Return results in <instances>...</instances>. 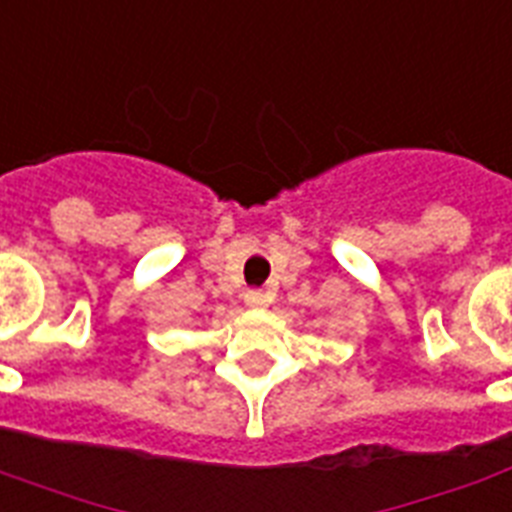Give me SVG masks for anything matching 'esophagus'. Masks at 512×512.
Listing matches in <instances>:
<instances>
[{
	"label": "esophagus",
	"instance_id": "34e87169",
	"mask_svg": "<svg viewBox=\"0 0 512 512\" xmlns=\"http://www.w3.org/2000/svg\"><path fill=\"white\" fill-rule=\"evenodd\" d=\"M243 301L248 306H256V309H259V306H267L269 301H272V296H269L267 290L251 288V290H245V293H243Z\"/></svg>",
	"mask_w": 512,
	"mask_h": 512
}]
</instances>
